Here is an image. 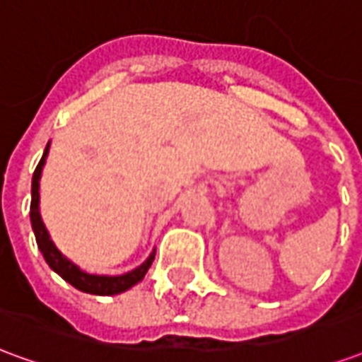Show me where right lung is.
<instances>
[{
  "instance_id": "right-lung-1",
  "label": "right lung",
  "mask_w": 362,
  "mask_h": 362,
  "mask_svg": "<svg viewBox=\"0 0 362 362\" xmlns=\"http://www.w3.org/2000/svg\"><path fill=\"white\" fill-rule=\"evenodd\" d=\"M48 149H50V143L46 145L42 158H40V163L36 166L35 174H33V199H30V223H33V230H35L36 244H38V248L42 252L46 264L58 273L62 279H66L69 285H74L75 288H79L83 293H90V295H119V293H124L127 288L137 285L145 277V273L151 267V264H153L155 252L143 262L141 266L124 273V275H93V273L83 272L81 267L75 266L74 262H69L56 248V244L50 240V235H48L46 227H44L42 217H40V211H38V204H40L38 188H40V176H42V166L46 163V157H48Z\"/></svg>"
}]
</instances>
